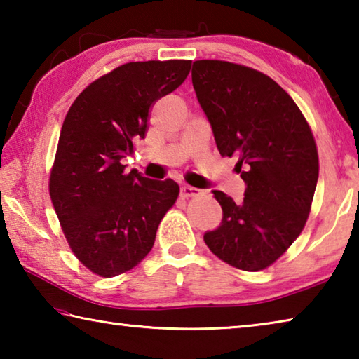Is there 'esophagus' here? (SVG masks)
<instances>
[{
    "label": "esophagus",
    "mask_w": 359,
    "mask_h": 359,
    "mask_svg": "<svg viewBox=\"0 0 359 359\" xmlns=\"http://www.w3.org/2000/svg\"><path fill=\"white\" fill-rule=\"evenodd\" d=\"M180 194L184 198H190V196H198V194H201V190H198V188L190 187V185H182L180 187Z\"/></svg>",
    "instance_id": "esophagus-1"
}]
</instances>
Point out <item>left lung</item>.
Here are the masks:
<instances>
[{
    "instance_id": "1",
    "label": "left lung",
    "mask_w": 359,
    "mask_h": 359,
    "mask_svg": "<svg viewBox=\"0 0 359 359\" xmlns=\"http://www.w3.org/2000/svg\"><path fill=\"white\" fill-rule=\"evenodd\" d=\"M193 88L222 156H236L242 203L214 190L220 226L204 242L224 263L261 271L280 258L307 222L318 180V154L299 107L263 72L198 60Z\"/></svg>"
}]
</instances>
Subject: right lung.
I'll return each mask as SVG.
<instances>
[{
  "label": "right lung",
  "instance_id": "add662e5",
  "mask_svg": "<svg viewBox=\"0 0 359 359\" xmlns=\"http://www.w3.org/2000/svg\"><path fill=\"white\" fill-rule=\"evenodd\" d=\"M190 68V60L121 65L90 83L66 114L48 190L71 250L101 277L123 274L151 250L179 196L174 180L128 172L121 160L145 137L151 104Z\"/></svg>",
  "mask_w": 359,
  "mask_h": 359
}]
</instances>
